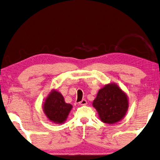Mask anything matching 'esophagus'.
Segmentation results:
<instances>
[{
	"label": "esophagus",
	"mask_w": 160,
	"mask_h": 160,
	"mask_svg": "<svg viewBox=\"0 0 160 160\" xmlns=\"http://www.w3.org/2000/svg\"><path fill=\"white\" fill-rule=\"evenodd\" d=\"M79 104H80V105H81V106H84V105H86L87 104H88V102H87L85 99H82V101L79 102Z\"/></svg>",
	"instance_id": "esophagus-1"
}]
</instances>
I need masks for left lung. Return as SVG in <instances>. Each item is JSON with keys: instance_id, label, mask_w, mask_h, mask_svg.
Masks as SVG:
<instances>
[{"instance_id": "left-lung-1", "label": "left lung", "mask_w": 160, "mask_h": 160, "mask_svg": "<svg viewBox=\"0 0 160 160\" xmlns=\"http://www.w3.org/2000/svg\"><path fill=\"white\" fill-rule=\"evenodd\" d=\"M92 106L102 122L113 124L125 116L129 106L128 98L118 85L110 83L98 91Z\"/></svg>"}]
</instances>
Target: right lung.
Instances as JSON below:
<instances>
[{"instance_id":"add662e5","label":"right lung","mask_w":160,"mask_h":160,"mask_svg":"<svg viewBox=\"0 0 160 160\" xmlns=\"http://www.w3.org/2000/svg\"><path fill=\"white\" fill-rule=\"evenodd\" d=\"M72 106L65 102L64 97L57 90L48 94L43 104V111L48 120L57 124L63 123L68 116Z\"/></svg>"}]
</instances>
